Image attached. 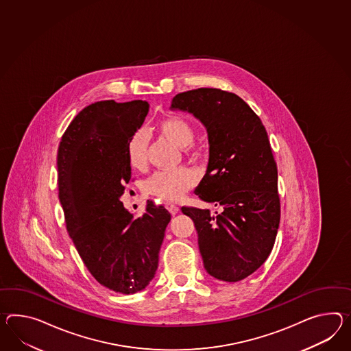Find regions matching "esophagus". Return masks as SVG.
<instances>
[{
  "mask_svg": "<svg viewBox=\"0 0 351 351\" xmlns=\"http://www.w3.org/2000/svg\"><path fill=\"white\" fill-rule=\"evenodd\" d=\"M166 206H167V209L170 210V213H171L172 215H175V214L179 213V206H176V204H172V203H167V204H166Z\"/></svg>",
  "mask_w": 351,
  "mask_h": 351,
  "instance_id": "esophagus-1",
  "label": "esophagus"
}]
</instances>
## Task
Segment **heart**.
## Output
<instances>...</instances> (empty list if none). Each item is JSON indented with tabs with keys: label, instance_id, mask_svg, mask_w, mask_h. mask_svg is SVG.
I'll list each match as a JSON object with an SVG mask.
<instances>
[{
	"label": "heart",
	"instance_id": "1",
	"mask_svg": "<svg viewBox=\"0 0 351 351\" xmlns=\"http://www.w3.org/2000/svg\"><path fill=\"white\" fill-rule=\"evenodd\" d=\"M160 137L171 142L191 156L194 149L195 128L190 120L179 115H170L160 120L156 125ZM127 157L129 165L136 170H143L147 165L148 136L145 130L134 132L127 142ZM197 182V173L188 169L180 167L172 171H158L154 173L145 184L147 191L163 200H179Z\"/></svg>",
	"mask_w": 351,
	"mask_h": 351
}]
</instances>
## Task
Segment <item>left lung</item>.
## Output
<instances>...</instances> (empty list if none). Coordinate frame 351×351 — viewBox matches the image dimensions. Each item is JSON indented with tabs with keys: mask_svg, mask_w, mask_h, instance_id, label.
<instances>
[{
	"mask_svg": "<svg viewBox=\"0 0 351 351\" xmlns=\"http://www.w3.org/2000/svg\"><path fill=\"white\" fill-rule=\"evenodd\" d=\"M171 109L194 114L208 130L209 162L195 194L219 208L182 206L197 232L206 271L239 282L265 263L280 222L278 167L265 127L239 96L202 87L178 94Z\"/></svg>",
	"mask_w": 351,
	"mask_h": 351,
	"instance_id": "left-lung-1",
	"label": "left lung"
}]
</instances>
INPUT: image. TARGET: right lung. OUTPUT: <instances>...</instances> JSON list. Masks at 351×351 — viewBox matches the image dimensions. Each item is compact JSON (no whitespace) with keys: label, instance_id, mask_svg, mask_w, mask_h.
<instances>
[{"label":"right lung","instance_id":"right-lung-1","mask_svg":"<svg viewBox=\"0 0 351 351\" xmlns=\"http://www.w3.org/2000/svg\"><path fill=\"white\" fill-rule=\"evenodd\" d=\"M143 100H104L86 106L62 136L58 190L69 237L87 270L110 291L133 294L154 279L171 214L147 202L139 218L120 197L132 178L129 137L141 128Z\"/></svg>","mask_w":351,"mask_h":351}]
</instances>
